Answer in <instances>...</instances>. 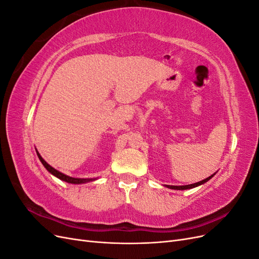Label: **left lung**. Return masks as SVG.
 <instances>
[{"mask_svg": "<svg viewBox=\"0 0 259 259\" xmlns=\"http://www.w3.org/2000/svg\"><path fill=\"white\" fill-rule=\"evenodd\" d=\"M213 176H214V175H211V176H209V177H207V178H205V179L201 180V182H199V183L191 184V185H186V186H168V185H166V187H167V188H169V189H175V190H186V189H191V188L198 187V186H200V185H202V184H204V183L208 182V180H209L211 177H213Z\"/></svg>", "mask_w": 259, "mask_h": 259, "instance_id": "left-lung-1", "label": "left lung"}]
</instances>
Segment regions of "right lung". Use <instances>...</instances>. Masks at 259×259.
<instances>
[{
	"label": "right lung",
	"instance_id": "right-lung-1",
	"mask_svg": "<svg viewBox=\"0 0 259 259\" xmlns=\"http://www.w3.org/2000/svg\"><path fill=\"white\" fill-rule=\"evenodd\" d=\"M36 153H37L38 159H40V161L42 162V164L45 166V168L48 169L51 174H53L54 176H56L57 178H59L61 180H64V182H67V183H70V184H84V183L91 182V180H94V179H90V178H73V177H70V176H67L65 174H62V173H60V171H58L57 169H55L54 167H52L50 164L46 163L43 160L42 156L40 155V153H38V152H36Z\"/></svg>",
	"mask_w": 259,
	"mask_h": 259
}]
</instances>
